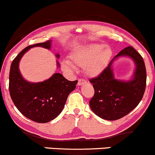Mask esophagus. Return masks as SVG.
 I'll use <instances>...</instances> for the list:
<instances>
[{"mask_svg": "<svg viewBox=\"0 0 155 155\" xmlns=\"http://www.w3.org/2000/svg\"><path fill=\"white\" fill-rule=\"evenodd\" d=\"M86 83V81H85V80H84V79H81V78H80V79H78V85H83V84H84V83Z\"/></svg>", "mask_w": 155, "mask_h": 155, "instance_id": "esophagus-1", "label": "esophagus"}]
</instances>
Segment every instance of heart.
Masks as SVG:
<instances>
[{"label": "heart", "mask_w": 155, "mask_h": 155, "mask_svg": "<svg viewBox=\"0 0 155 155\" xmlns=\"http://www.w3.org/2000/svg\"><path fill=\"white\" fill-rule=\"evenodd\" d=\"M112 56V49L104 44H90L78 48L70 56L71 61L76 66L83 68L84 72L91 77L99 75L105 70ZM66 72H72L73 67L67 61L61 63Z\"/></svg>", "instance_id": "obj_1"}]
</instances>
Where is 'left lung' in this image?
I'll use <instances>...</instances> for the list:
<instances>
[{"instance_id":"8db88e82","label":"left lung","mask_w":155,"mask_h":155,"mask_svg":"<svg viewBox=\"0 0 155 155\" xmlns=\"http://www.w3.org/2000/svg\"><path fill=\"white\" fill-rule=\"evenodd\" d=\"M121 55H128L135 61L134 78L128 82L114 79L111 70L112 61ZM94 95L89 105L93 112L102 119L115 120L130 113L142 99L147 84V72L142 56L132 46L120 51L105 70L97 77L91 79Z\"/></svg>"}]
</instances>
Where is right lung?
Masks as SVG:
<instances>
[{
    "label": "right lung",
    "instance_id": "add662e5",
    "mask_svg": "<svg viewBox=\"0 0 155 155\" xmlns=\"http://www.w3.org/2000/svg\"><path fill=\"white\" fill-rule=\"evenodd\" d=\"M34 46L49 49L51 41L29 45L16 56L11 65L8 88L13 102L23 115L36 123H45L61 113L78 81H68L60 73H55L41 83H31L25 81L19 73V60L25 52Z\"/></svg>",
    "mask_w": 155,
    "mask_h": 155
}]
</instances>
